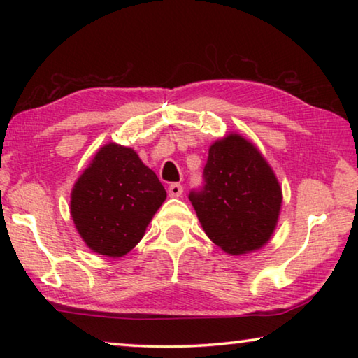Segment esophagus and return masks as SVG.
<instances>
[{"label": "esophagus", "mask_w": 358, "mask_h": 358, "mask_svg": "<svg viewBox=\"0 0 358 358\" xmlns=\"http://www.w3.org/2000/svg\"><path fill=\"white\" fill-rule=\"evenodd\" d=\"M183 194V186L180 183H172L169 186V196L171 197H180Z\"/></svg>", "instance_id": "1"}]
</instances>
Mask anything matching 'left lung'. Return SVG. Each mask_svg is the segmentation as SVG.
I'll list each match as a JSON object with an SVG mask.
<instances>
[{"label": "left lung", "instance_id": "1", "mask_svg": "<svg viewBox=\"0 0 358 358\" xmlns=\"http://www.w3.org/2000/svg\"><path fill=\"white\" fill-rule=\"evenodd\" d=\"M205 186L191 192L207 237L230 256L268 243L280 217L282 191L273 169L246 137L230 132L210 145Z\"/></svg>", "mask_w": 358, "mask_h": 358}]
</instances>
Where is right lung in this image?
Returning a JSON list of instances; mask_svg holds the SVG:
<instances>
[{"label": "right lung", "mask_w": 358, "mask_h": 358, "mask_svg": "<svg viewBox=\"0 0 358 358\" xmlns=\"http://www.w3.org/2000/svg\"><path fill=\"white\" fill-rule=\"evenodd\" d=\"M167 192L134 150L101 147L71 192V216L90 250L123 257L142 240Z\"/></svg>", "instance_id": "1"}]
</instances>
